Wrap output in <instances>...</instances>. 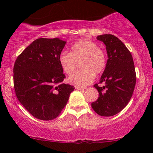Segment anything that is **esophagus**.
I'll list each match as a JSON object with an SVG mask.
<instances>
[{"label":"esophagus","mask_w":153,"mask_h":153,"mask_svg":"<svg viewBox=\"0 0 153 153\" xmlns=\"http://www.w3.org/2000/svg\"><path fill=\"white\" fill-rule=\"evenodd\" d=\"M75 88H76L77 90H79V91H83L84 89H85V88H82V87H79V86H76V87H75Z\"/></svg>","instance_id":"esophagus-1"}]
</instances>
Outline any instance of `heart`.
Here are the masks:
<instances>
[{
  "label": "heart",
  "mask_w": 153,
  "mask_h": 153,
  "mask_svg": "<svg viewBox=\"0 0 153 153\" xmlns=\"http://www.w3.org/2000/svg\"><path fill=\"white\" fill-rule=\"evenodd\" d=\"M59 64L66 75L76 71L80 63L81 71L71 75L69 82L79 87H84L94 80L95 74H101L106 67L107 56L103 49L88 39H82L71 47L70 53L62 52L58 57Z\"/></svg>",
  "instance_id": "heart-1"
}]
</instances>
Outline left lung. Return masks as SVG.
<instances>
[{
    "mask_svg": "<svg viewBox=\"0 0 153 153\" xmlns=\"http://www.w3.org/2000/svg\"><path fill=\"white\" fill-rule=\"evenodd\" d=\"M106 45L108 54L106 67L99 83L94 86L99 91V99L91 103L96 114L111 117L120 112L130 101L136 84V73L131 52L112 34H103L96 37Z\"/></svg>",
    "mask_w": 153,
    "mask_h": 153,
    "instance_id": "left-lung-1",
    "label": "left lung"
}]
</instances>
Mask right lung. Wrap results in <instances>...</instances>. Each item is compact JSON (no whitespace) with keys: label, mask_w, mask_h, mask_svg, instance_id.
Segmentation results:
<instances>
[{"label":"right lung","mask_w":153,"mask_h":153,"mask_svg":"<svg viewBox=\"0 0 153 153\" xmlns=\"http://www.w3.org/2000/svg\"><path fill=\"white\" fill-rule=\"evenodd\" d=\"M65 44L59 38L36 39L15 61L16 95L36 119L49 121L58 117L75 89L62 82L65 75L58 57Z\"/></svg>","instance_id":"add662e5"}]
</instances>
